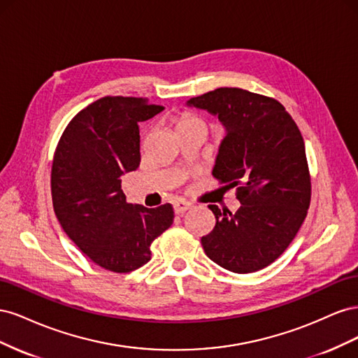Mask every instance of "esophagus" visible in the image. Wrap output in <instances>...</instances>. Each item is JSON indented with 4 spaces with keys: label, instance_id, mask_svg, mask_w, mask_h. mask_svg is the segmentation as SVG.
<instances>
[{
    "label": "esophagus",
    "instance_id": "34e87169",
    "mask_svg": "<svg viewBox=\"0 0 358 358\" xmlns=\"http://www.w3.org/2000/svg\"><path fill=\"white\" fill-rule=\"evenodd\" d=\"M173 208H175V213H178V215H183V213H185V212L191 208V204H189L188 201L176 200L175 203H173Z\"/></svg>",
    "mask_w": 358,
    "mask_h": 358
}]
</instances>
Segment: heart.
<instances>
[{
	"label": "heart",
	"instance_id": "obj_1",
	"mask_svg": "<svg viewBox=\"0 0 358 358\" xmlns=\"http://www.w3.org/2000/svg\"><path fill=\"white\" fill-rule=\"evenodd\" d=\"M194 124H204V122L201 121V119H199V117H196V116L185 115V116H182V119L179 121V124H178V127H179V128H182V127L194 125Z\"/></svg>",
	"mask_w": 358,
	"mask_h": 358
}]
</instances>
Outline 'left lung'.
<instances>
[{
    "mask_svg": "<svg viewBox=\"0 0 358 358\" xmlns=\"http://www.w3.org/2000/svg\"><path fill=\"white\" fill-rule=\"evenodd\" d=\"M187 106L220 119L225 137L212 175L237 187L236 213L210 204L215 229L201 237L206 255L234 273L272 264L294 239L310 203L305 142L285 107L241 88H218Z\"/></svg>",
    "mask_w": 358,
    "mask_h": 358,
    "instance_id": "1",
    "label": "left lung"
}]
</instances>
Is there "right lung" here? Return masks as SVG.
I'll return each instance as SVG.
<instances>
[{"label": "right lung", "instance_id": "add662e5", "mask_svg": "<svg viewBox=\"0 0 358 358\" xmlns=\"http://www.w3.org/2000/svg\"><path fill=\"white\" fill-rule=\"evenodd\" d=\"M162 106L136 96H103L76 115L52 164L53 210L70 239L95 264L128 273L150 259V243L173 224L171 204L127 203L122 176L140 164L138 122Z\"/></svg>", "mask_w": 358, "mask_h": 358}]
</instances>
